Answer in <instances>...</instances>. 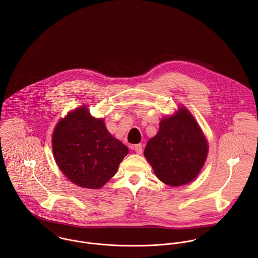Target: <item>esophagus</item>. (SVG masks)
Here are the masks:
<instances>
[{
	"instance_id": "esophagus-1",
	"label": "esophagus",
	"mask_w": 258,
	"mask_h": 258,
	"mask_svg": "<svg viewBox=\"0 0 258 258\" xmlns=\"http://www.w3.org/2000/svg\"><path fill=\"white\" fill-rule=\"evenodd\" d=\"M133 150H134L137 154H142V153H143V148H142L141 144L134 145V146H133Z\"/></svg>"
}]
</instances>
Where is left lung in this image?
Here are the masks:
<instances>
[{
  "instance_id": "left-lung-1",
  "label": "left lung",
  "mask_w": 258,
  "mask_h": 258,
  "mask_svg": "<svg viewBox=\"0 0 258 258\" xmlns=\"http://www.w3.org/2000/svg\"><path fill=\"white\" fill-rule=\"evenodd\" d=\"M144 155L158 179L178 186L191 182L202 170L208 143L194 117L185 108L163 118L155 137L148 141Z\"/></svg>"
}]
</instances>
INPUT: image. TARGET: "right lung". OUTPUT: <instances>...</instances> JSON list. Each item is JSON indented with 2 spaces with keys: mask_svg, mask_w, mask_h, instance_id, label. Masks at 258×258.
<instances>
[{
  "mask_svg": "<svg viewBox=\"0 0 258 258\" xmlns=\"http://www.w3.org/2000/svg\"><path fill=\"white\" fill-rule=\"evenodd\" d=\"M52 151L61 172L74 184L99 188L116 174L128 148L107 131L102 119L85 106L70 113L56 125Z\"/></svg>",
  "mask_w": 258,
  "mask_h": 258,
  "instance_id": "right-lung-1",
  "label": "right lung"
}]
</instances>
